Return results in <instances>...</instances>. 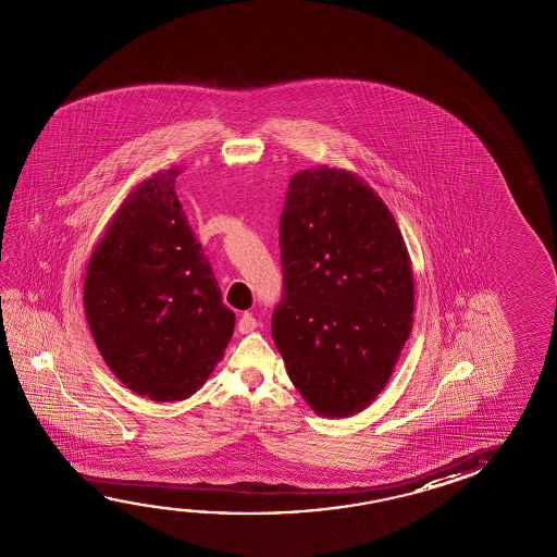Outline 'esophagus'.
<instances>
[{"label":"esophagus","instance_id":"esophagus-1","mask_svg":"<svg viewBox=\"0 0 557 557\" xmlns=\"http://www.w3.org/2000/svg\"><path fill=\"white\" fill-rule=\"evenodd\" d=\"M256 329H258V320L255 319V314L252 312H245L240 320H238V332L240 334H250Z\"/></svg>","mask_w":557,"mask_h":557}]
</instances>
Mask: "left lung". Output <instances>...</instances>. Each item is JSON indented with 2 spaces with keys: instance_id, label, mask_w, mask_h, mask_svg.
<instances>
[{
  "instance_id": "1",
  "label": "left lung",
  "mask_w": 557,
  "mask_h": 557,
  "mask_svg": "<svg viewBox=\"0 0 557 557\" xmlns=\"http://www.w3.org/2000/svg\"><path fill=\"white\" fill-rule=\"evenodd\" d=\"M283 299L272 336L310 410L349 418L393 374L413 322V272L398 223L346 169L293 174L280 221Z\"/></svg>"
}]
</instances>
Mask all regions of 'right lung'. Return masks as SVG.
Masks as SVG:
<instances>
[{
  "label": "right lung",
  "mask_w": 557,
  "mask_h": 557,
  "mask_svg": "<svg viewBox=\"0 0 557 557\" xmlns=\"http://www.w3.org/2000/svg\"><path fill=\"white\" fill-rule=\"evenodd\" d=\"M181 166L129 191L92 250L83 305L104 363L132 393L190 398L235 330L174 183Z\"/></svg>",
  "instance_id": "obj_1"
}]
</instances>
